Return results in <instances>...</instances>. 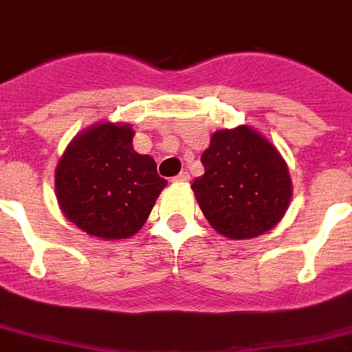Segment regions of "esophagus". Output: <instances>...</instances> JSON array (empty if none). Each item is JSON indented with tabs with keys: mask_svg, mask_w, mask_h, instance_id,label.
<instances>
[{
	"mask_svg": "<svg viewBox=\"0 0 352 352\" xmlns=\"http://www.w3.org/2000/svg\"><path fill=\"white\" fill-rule=\"evenodd\" d=\"M171 181L177 182V184H179V182H181V184H182V182H188V181H190V173H188V171H181V173H179L177 177H173Z\"/></svg>",
	"mask_w": 352,
	"mask_h": 352,
	"instance_id": "esophagus-1",
	"label": "esophagus"
}]
</instances>
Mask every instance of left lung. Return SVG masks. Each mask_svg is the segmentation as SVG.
I'll return each mask as SVG.
<instances>
[{
  "label": "left lung",
  "instance_id": "1",
  "mask_svg": "<svg viewBox=\"0 0 352 352\" xmlns=\"http://www.w3.org/2000/svg\"><path fill=\"white\" fill-rule=\"evenodd\" d=\"M201 161L204 175L191 190L217 233L245 241L284 219L293 197L289 170L275 144L255 128L217 130Z\"/></svg>",
  "mask_w": 352,
  "mask_h": 352
}]
</instances>
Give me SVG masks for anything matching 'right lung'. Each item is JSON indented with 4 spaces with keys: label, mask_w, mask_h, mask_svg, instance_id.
<instances>
[{
    "label": "right lung",
    "mask_w": 352,
    "mask_h": 352,
    "mask_svg": "<svg viewBox=\"0 0 352 352\" xmlns=\"http://www.w3.org/2000/svg\"><path fill=\"white\" fill-rule=\"evenodd\" d=\"M133 135L126 122H97L79 131L57 162V204L87 235L130 239L166 188L153 157L133 150Z\"/></svg>",
    "instance_id": "obj_1"
}]
</instances>
